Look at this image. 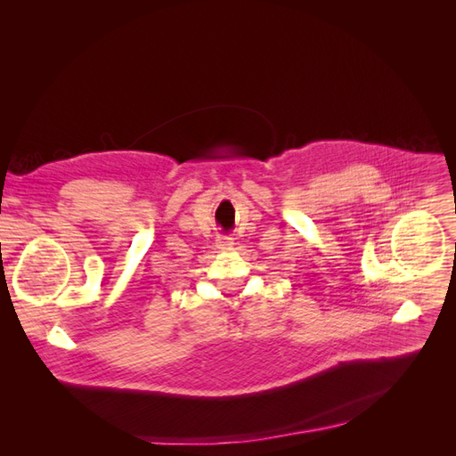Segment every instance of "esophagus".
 <instances>
[{
    "label": "esophagus",
    "mask_w": 456,
    "mask_h": 456,
    "mask_svg": "<svg viewBox=\"0 0 456 456\" xmlns=\"http://www.w3.org/2000/svg\"><path fill=\"white\" fill-rule=\"evenodd\" d=\"M232 247H233V241L230 238H220L218 240V249L228 251V249H232Z\"/></svg>",
    "instance_id": "esophagus-1"
}]
</instances>
